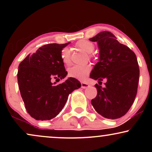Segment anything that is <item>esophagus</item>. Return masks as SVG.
<instances>
[{
    "label": "esophagus",
    "instance_id": "esophagus-1",
    "mask_svg": "<svg viewBox=\"0 0 152 152\" xmlns=\"http://www.w3.org/2000/svg\"><path fill=\"white\" fill-rule=\"evenodd\" d=\"M90 85L88 84V83H83V82H82L81 83V88H88V87H89Z\"/></svg>",
    "mask_w": 152,
    "mask_h": 152
}]
</instances>
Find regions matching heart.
I'll list each match as a JSON object with an SVG mask.
<instances>
[{
  "mask_svg": "<svg viewBox=\"0 0 152 152\" xmlns=\"http://www.w3.org/2000/svg\"><path fill=\"white\" fill-rule=\"evenodd\" d=\"M76 47L86 53H91L94 50V44L87 40H81L76 43ZM61 58L62 62L65 65H69L71 64L70 50L65 48L62 50L61 53ZM91 70V67L89 65H76L71 67L68 71L69 76L71 78H74L80 81H84L89 74Z\"/></svg>",
  "mask_w": 152,
  "mask_h": 152,
  "instance_id": "b5f03b06",
  "label": "heart"
}]
</instances>
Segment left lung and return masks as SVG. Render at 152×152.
<instances>
[{"label":"left lung","instance_id":"1","mask_svg":"<svg viewBox=\"0 0 152 152\" xmlns=\"http://www.w3.org/2000/svg\"><path fill=\"white\" fill-rule=\"evenodd\" d=\"M89 40L96 42L99 49V62L90 77L99 83L106 80L105 87L95 85L97 96L91 104L104 118H118L126 114L137 96L139 79L137 56L109 31L100 32Z\"/></svg>","mask_w":152,"mask_h":152}]
</instances>
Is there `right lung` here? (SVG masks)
Masks as SVG:
<instances>
[{
	"instance_id": "add662e5",
	"label": "right lung",
	"mask_w": 152,
	"mask_h": 152,
	"mask_svg": "<svg viewBox=\"0 0 152 152\" xmlns=\"http://www.w3.org/2000/svg\"><path fill=\"white\" fill-rule=\"evenodd\" d=\"M69 43L44 45L19 64L17 76L20 95L26 111L35 119L46 121L56 117L69 94L81 86L71 77L56 84L68 74L61 53Z\"/></svg>"
}]
</instances>
